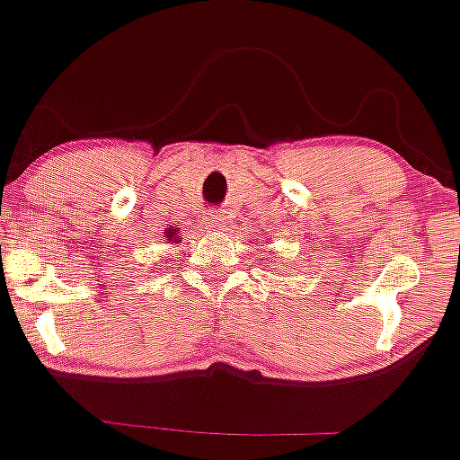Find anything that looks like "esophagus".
<instances>
[{"label": "esophagus", "mask_w": 460, "mask_h": 460, "mask_svg": "<svg viewBox=\"0 0 460 460\" xmlns=\"http://www.w3.org/2000/svg\"><path fill=\"white\" fill-rule=\"evenodd\" d=\"M203 225L208 229H220L225 225V216L218 212V209H209V212L203 214Z\"/></svg>", "instance_id": "1"}]
</instances>
